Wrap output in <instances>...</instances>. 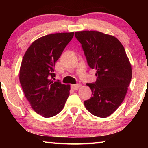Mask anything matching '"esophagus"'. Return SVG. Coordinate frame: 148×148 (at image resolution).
Returning <instances> with one entry per match:
<instances>
[{"mask_svg": "<svg viewBox=\"0 0 148 148\" xmlns=\"http://www.w3.org/2000/svg\"><path fill=\"white\" fill-rule=\"evenodd\" d=\"M80 86H81V84H77L76 85L72 84V85H71V88L73 90H77L80 88Z\"/></svg>", "mask_w": 148, "mask_h": 148, "instance_id": "obj_1", "label": "esophagus"}]
</instances>
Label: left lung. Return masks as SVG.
<instances>
[{
  "label": "left lung",
  "mask_w": 148,
  "mask_h": 148,
  "mask_svg": "<svg viewBox=\"0 0 148 148\" xmlns=\"http://www.w3.org/2000/svg\"><path fill=\"white\" fill-rule=\"evenodd\" d=\"M75 36L82 44L89 66L96 70V82L87 84L92 97L84 105L93 115L106 118L124 100L132 77L131 63L114 36L97 31L76 32Z\"/></svg>",
  "instance_id": "8db88e82"
}]
</instances>
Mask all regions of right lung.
I'll use <instances>...</instances> for the list:
<instances>
[{
  "instance_id": "1",
  "label": "right lung",
  "mask_w": 148,
  "mask_h": 148,
  "mask_svg": "<svg viewBox=\"0 0 148 148\" xmlns=\"http://www.w3.org/2000/svg\"><path fill=\"white\" fill-rule=\"evenodd\" d=\"M74 32L44 36L32 43L24 54L19 81L32 108L45 118L58 114L69 96L70 85L54 81V65Z\"/></svg>"
}]
</instances>
